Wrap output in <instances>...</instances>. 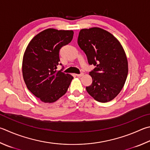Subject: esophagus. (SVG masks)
<instances>
[{
	"mask_svg": "<svg viewBox=\"0 0 150 150\" xmlns=\"http://www.w3.org/2000/svg\"><path fill=\"white\" fill-rule=\"evenodd\" d=\"M83 75H84L83 73H81L80 74H76V76H77V77H82Z\"/></svg>",
	"mask_w": 150,
	"mask_h": 150,
	"instance_id": "obj_1",
	"label": "esophagus"
}]
</instances>
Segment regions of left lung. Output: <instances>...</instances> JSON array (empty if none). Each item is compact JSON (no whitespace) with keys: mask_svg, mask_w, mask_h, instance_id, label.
Wrapping results in <instances>:
<instances>
[{"mask_svg":"<svg viewBox=\"0 0 150 150\" xmlns=\"http://www.w3.org/2000/svg\"><path fill=\"white\" fill-rule=\"evenodd\" d=\"M78 45L85 53L92 79L86 91L98 102H108L117 96L128 75V62L120 42L110 33L98 28L81 29Z\"/></svg>","mask_w":150,"mask_h":150,"instance_id":"left-lung-1","label":"left lung"}]
</instances>
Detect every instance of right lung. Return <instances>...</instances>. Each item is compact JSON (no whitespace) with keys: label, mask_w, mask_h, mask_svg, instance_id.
I'll return each mask as SVG.
<instances>
[{"label":"right lung","mask_w":150,"mask_h":150,"mask_svg":"<svg viewBox=\"0 0 150 150\" xmlns=\"http://www.w3.org/2000/svg\"><path fill=\"white\" fill-rule=\"evenodd\" d=\"M73 31L47 29L33 39L24 53L22 72L29 91L42 102H56L66 93L73 77L57 71L59 50L71 41Z\"/></svg>","instance_id":"obj_1"}]
</instances>
